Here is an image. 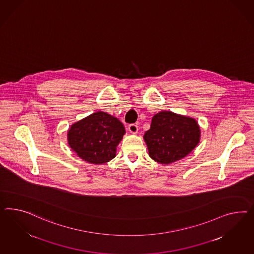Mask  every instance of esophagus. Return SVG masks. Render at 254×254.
I'll use <instances>...</instances> for the list:
<instances>
[{
    "mask_svg": "<svg viewBox=\"0 0 254 254\" xmlns=\"http://www.w3.org/2000/svg\"><path fill=\"white\" fill-rule=\"evenodd\" d=\"M128 130L131 133H133V134H136L137 133V130H138V128H137V125H135V124H130L129 126H128Z\"/></svg>",
    "mask_w": 254,
    "mask_h": 254,
    "instance_id": "obj_1",
    "label": "esophagus"
}]
</instances>
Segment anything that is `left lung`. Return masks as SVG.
<instances>
[{"instance_id":"8db88e82","label":"left lung","mask_w":254,"mask_h":254,"mask_svg":"<svg viewBox=\"0 0 254 254\" xmlns=\"http://www.w3.org/2000/svg\"><path fill=\"white\" fill-rule=\"evenodd\" d=\"M199 137L200 129L194 118L169 111L152 117L151 128L143 136L150 157L164 165L190 154L199 143Z\"/></svg>"}]
</instances>
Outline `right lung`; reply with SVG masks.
Here are the masks:
<instances>
[{
	"label": "right lung",
	"mask_w": 254,
	"mask_h": 254,
	"mask_svg": "<svg viewBox=\"0 0 254 254\" xmlns=\"http://www.w3.org/2000/svg\"><path fill=\"white\" fill-rule=\"evenodd\" d=\"M126 133L117 117L99 111L73 124L67 132L70 148L84 161L103 165L117 155V147Z\"/></svg>",
	"instance_id": "1"
}]
</instances>
